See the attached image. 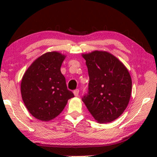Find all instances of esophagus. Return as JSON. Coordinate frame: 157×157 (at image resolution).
<instances>
[{
    "label": "esophagus",
    "instance_id": "obj_1",
    "mask_svg": "<svg viewBox=\"0 0 157 157\" xmlns=\"http://www.w3.org/2000/svg\"><path fill=\"white\" fill-rule=\"evenodd\" d=\"M79 90L78 89H75V91H73V94H74V95H75V96H78V95H79Z\"/></svg>",
    "mask_w": 157,
    "mask_h": 157
}]
</instances>
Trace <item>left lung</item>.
Wrapping results in <instances>:
<instances>
[{"label": "left lung", "instance_id": "8db88e82", "mask_svg": "<svg viewBox=\"0 0 157 157\" xmlns=\"http://www.w3.org/2000/svg\"><path fill=\"white\" fill-rule=\"evenodd\" d=\"M89 77L87 93L82 100L95 120L109 123L128 105L132 79L122 62L110 53L94 51L83 55Z\"/></svg>", "mask_w": 157, "mask_h": 157}]
</instances>
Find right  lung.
<instances>
[{
    "mask_svg": "<svg viewBox=\"0 0 157 157\" xmlns=\"http://www.w3.org/2000/svg\"><path fill=\"white\" fill-rule=\"evenodd\" d=\"M65 56L57 52L45 53L32 63L21 84L22 99L32 115L49 121L62 112L74 97L67 89L60 68Z\"/></svg>",
    "mask_w": 157,
    "mask_h": 157,
    "instance_id": "1",
    "label": "right lung"
}]
</instances>
